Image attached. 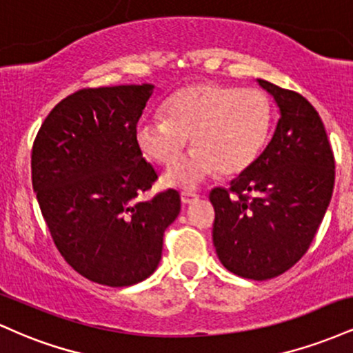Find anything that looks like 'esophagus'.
Instances as JSON below:
<instances>
[{
	"mask_svg": "<svg viewBox=\"0 0 353 353\" xmlns=\"http://www.w3.org/2000/svg\"><path fill=\"white\" fill-rule=\"evenodd\" d=\"M197 199H199V196H197L196 192H182L181 194L182 204H192V202H196Z\"/></svg>",
	"mask_w": 353,
	"mask_h": 353,
	"instance_id": "1",
	"label": "esophagus"
}]
</instances>
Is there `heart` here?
I'll return each instance as SVG.
<instances>
[{
	"instance_id": "b5f03b06",
	"label": "heart",
	"mask_w": 353,
	"mask_h": 353,
	"mask_svg": "<svg viewBox=\"0 0 353 353\" xmlns=\"http://www.w3.org/2000/svg\"><path fill=\"white\" fill-rule=\"evenodd\" d=\"M270 128L272 104L261 89L199 83L169 96L164 117L141 121L136 141L154 163L171 165L190 137L196 149L165 172L164 182L196 189L219 171L232 176L250 168L264 149Z\"/></svg>"
}]
</instances>
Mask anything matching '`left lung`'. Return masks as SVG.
Wrapping results in <instances>:
<instances>
[{
    "label": "left lung",
    "mask_w": 353,
    "mask_h": 353,
    "mask_svg": "<svg viewBox=\"0 0 353 353\" xmlns=\"http://www.w3.org/2000/svg\"><path fill=\"white\" fill-rule=\"evenodd\" d=\"M257 83L275 99L281 119L264 152L230 188L210 190L212 241L232 274L267 281L297 264L330 204L335 161L315 108L299 92Z\"/></svg>",
    "instance_id": "left-lung-1"
}]
</instances>
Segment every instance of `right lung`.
<instances>
[{"label":"right lung","instance_id":"1","mask_svg":"<svg viewBox=\"0 0 353 353\" xmlns=\"http://www.w3.org/2000/svg\"><path fill=\"white\" fill-rule=\"evenodd\" d=\"M152 89H79L52 108L33 144V189L52 241L76 272L103 285L148 279L179 216L174 189L137 201L157 179L136 141Z\"/></svg>","mask_w":353,"mask_h":353}]
</instances>
